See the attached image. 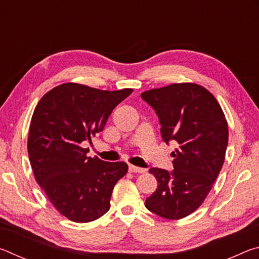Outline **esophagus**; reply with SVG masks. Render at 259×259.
I'll return each mask as SVG.
<instances>
[{
  "label": "esophagus",
  "mask_w": 259,
  "mask_h": 259,
  "mask_svg": "<svg viewBox=\"0 0 259 259\" xmlns=\"http://www.w3.org/2000/svg\"><path fill=\"white\" fill-rule=\"evenodd\" d=\"M129 171L130 172H135V174H143L145 172V169L143 168H139V166H136V165H129Z\"/></svg>",
  "instance_id": "esophagus-1"
}]
</instances>
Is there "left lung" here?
<instances>
[{"label": "left lung", "instance_id": "obj_1", "mask_svg": "<svg viewBox=\"0 0 259 259\" xmlns=\"http://www.w3.org/2000/svg\"><path fill=\"white\" fill-rule=\"evenodd\" d=\"M154 109L163 142H176L174 170L151 168L157 188L145 207L157 216L181 219L198 209L221 171L229 142L222 107L203 87L175 83L140 95Z\"/></svg>", "mask_w": 259, "mask_h": 259}]
</instances>
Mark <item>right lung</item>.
Wrapping results in <instances>:
<instances>
[{"label": "right lung", "mask_w": 259, "mask_h": 259, "mask_svg": "<svg viewBox=\"0 0 259 259\" xmlns=\"http://www.w3.org/2000/svg\"><path fill=\"white\" fill-rule=\"evenodd\" d=\"M131 93L64 83L35 107L27 142L30 165L51 203L69 221L88 223L106 213L114 186L128 171L125 162L88 157L89 148L82 144L103 131Z\"/></svg>", "instance_id": "right-lung-1"}]
</instances>
